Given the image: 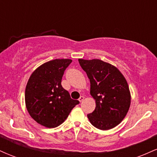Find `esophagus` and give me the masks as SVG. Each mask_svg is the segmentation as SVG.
Returning a JSON list of instances; mask_svg holds the SVG:
<instances>
[{
  "mask_svg": "<svg viewBox=\"0 0 157 157\" xmlns=\"http://www.w3.org/2000/svg\"><path fill=\"white\" fill-rule=\"evenodd\" d=\"M83 100H84V97L83 96H81L80 98H79V101H80V102H82V101H83Z\"/></svg>",
  "mask_w": 157,
  "mask_h": 157,
  "instance_id": "esophagus-1",
  "label": "esophagus"
}]
</instances>
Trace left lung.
I'll list each match as a JSON object with an SVG mask.
<instances>
[{
  "instance_id": "1",
  "label": "left lung",
  "mask_w": 157,
  "mask_h": 157,
  "mask_svg": "<svg viewBox=\"0 0 157 157\" xmlns=\"http://www.w3.org/2000/svg\"><path fill=\"white\" fill-rule=\"evenodd\" d=\"M91 83L90 94L96 108L87 115L90 122L100 130H109L121 122L131 105L128 85L117 68L98 59H79Z\"/></svg>"
}]
</instances>
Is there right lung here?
Wrapping results in <instances>:
<instances>
[{
	"mask_svg": "<svg viewBox=\"0 0 157 157\" xmlns=\"http://www.w3.org/2000/svg\"><path fill=\"white\" fill-rule=\"evenodd\" d=\"M70 59H55L36 68L27 82L25 102L31 117L40 125L55 128L68 117L78 100H73L61 86Z\"/></svg>",
	"mask_w": 157,
	"mask_h": 157,
	"instance_id": "1",
	"label": "right lung"
}]
</instances>
